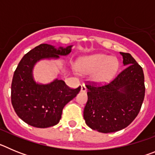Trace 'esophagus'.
Here are the masks:
<instances>
[{
    "label": "esophagus",
    "mask_w": 155,
    "mask_h": 155,
    "mask_svg": "<svg viewBox=\"0 0 155 155\" xmlns=\"http://www.w3.org/2000/svg\"><path fill=\"white\" fill-rule=\"evenodd\" d=\"M86 91H87V87H86V86L84 85V84H82L81 87V91H82V92H85Z\"/></svg>",
    "instance_id": "1"
}]
</instances>
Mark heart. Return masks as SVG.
<instances>
[{
    "label": "heart",
    "instance_id": "obj_1",
    "mask_svg": "<svg viewBox=\"0 0 155 155\" xmlns=\"http://www.w3.org/2000/svg\"><path fill=\"white\" fill-rule=\"evenodd\" d=\"M119 66L120 64L117 58L98 53L79 58L75 64V68L79 73L83 74L93 73L94 81L104 83L116 74Z\"/></svg>",
    "mask_w": 155,
    "mask_h": 155
}]
</instances>
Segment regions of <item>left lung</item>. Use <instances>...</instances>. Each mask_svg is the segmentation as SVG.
Returning a JSON list of instances; mask_svg holds the SVG:
<instances>
[{
	"instance_id": "left-lung-1",
	"label": "left lung",
	"mask_w": 155,
	"mask_h": 155,
	"mask_svg": "<svg viewBox=\"0 0 155 155\" xmlns=\"http://www.w3.org/2000/svg\"><path fill=\"white\" fill-rule=\"evenodd\" d=\"M127 68L109 84H86L87 102L84 119L88 127L100 133H113L129 126L139 113L145 94L144 75L134 57L122 53Z\"/></svg>"
}]
</instances>
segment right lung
<instances>
[{"mask_svg": "<svg viewBox=\"0 0 155 155\" xmlns=\"http://www.w3.org/2000/svg\"><path fill=\"white\" fill-rule=\"evenodd\" d=\"M71 46L59 47L40 44L27 53L19 62L12 83V104L19 118L38 128L55 126L60 122L66 104L73 99L81 86L72 89L62 80L47 84H39L34 81L32 69L42 59L59 58L71 52Z\"/></svg>", "mask_w": 155, "mask_h": 155, "instance_id": "obj_1", "label": "right lung"}]
</instances>
